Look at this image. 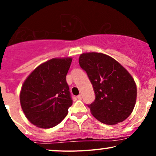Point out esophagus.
Masks as SVG:
<instances>
[{"label": "esophagus", "mask_w": 156, "mask_h": 156, "mask_svg": "<svg viewBox=\"0 0 156 156\" xmlns=\"http://www.w3.org/2000/svg\"><path fill=\"white\" fill-rule=\"evenodd\" d=\"M77 98H78V100H81V98H82V95H81V94H78V96H77Z\"/></svg>", "instance_id": "1"}]
</instances>
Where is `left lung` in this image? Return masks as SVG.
Here are the masks:
<instances>
[{
  "instance_id": "obj_1",
  "label": "left lung",
  "mask_w": 156,
  "mask_h": 156,
  "mask_svg": "<svg viewBox=\"0 0 156 156\" xmlns=\"http://www.w3.org/2000/svg\"><path fill=\"white\" fill-rule=\"evenodd\" d=\"M79 64L95 94L94 101L88 105L92 115L106 125H115L129 117L137 95L130 73L112 57L95 52L82 53Z\"/></svg>"
}]
</instances>
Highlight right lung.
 Instances as JSON below:
<instances>
[{
	"label": "right lung",
	"mask_w": 156,
	"mask_h": 156,
	"mask_svg": "<svg viewBox=\"0 0 156 156\" xmlns=\"http://www.w3.org/2000/svg\"><path fill=\"white\" fill-rule=\"evenodd\" d=\"M72 58H52L38 66L21 89L20 100L25 115L41 128L55 126L73 104L66 76Z\"/></svg>",
	"instance_id": "1"
}]
</instances>
